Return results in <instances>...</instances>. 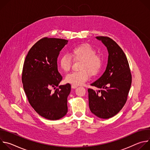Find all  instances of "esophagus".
Segmentation results:
<instances>
[{"label":"esophagus","mask_w":150,"mask_h":150,"mask_svg":"<svg viewBox=\"0 0 150 150\" xmlns=\"http://www.w3.org/2000/svg\"><path fill=\"white\" fill-rule=\"evenodd\" d=\"M71 87H72V88H76L77 87H78V85H71Z\"/></svg>","instance_id":"34e87169"}]
</instances>
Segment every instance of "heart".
<instances>
[{
  "label": "heart",
  "mask_w": 150,
  "mask_h": 150,
  "mask_svg": "<svg viewBox=\"0 0 150 150\" xmlns=\"http://www.w3.org/2000/svg\"><path fill=\"white\" fill-rule=\"evenodd\" d=\"M96 49L90 45L85 43L73 47L69 55L64 54L59 59V65L62 70L68 72L70 70L72 60L80 61L78 69L79 71L68 74L65 77L66 82L75 85H82L91 76H96L103 66V58L96 53Z\"/></svg>",
  "instance_id": "b5f03b06"
}]
</instances>
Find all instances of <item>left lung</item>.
I'll use <instances>...</instances> for the list:
<instances>
[{"label":"left lung","instance_id":"obj_1","mask_svg":"<svg viewBox=\"0 0 150 150\" xmlns=\"http://www.w3.org/2000/svg\"><path fill=\"white\" fill-rule=\"evenodd\" d=\"M109 52L108 63L103 74L88 88L89 107L91 112L102 119L110 118L125 104L132 83V75L127 57L116 42L109 37L97 36Z\"/></svg>","mask_w":150,"mask_h":150}]
</instances>
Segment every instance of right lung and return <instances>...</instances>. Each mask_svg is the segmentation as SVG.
I'll return each mask as SVG.
<instances>
[{
    "label": "right lung",
    "mask_w": 150,
    "mask_h": 150,
    "mask_svg": "<svg viewBox=\"0 0 150 150\" xmlns=\"http://www.w3.org/2000/svg\"><path fill=\"white\" fill-rule=\"evenodd\" d=\"M68 40L44 37L32 46L25 57L22 82L28 100L34 110L49 120H57L68 112L67 98L71 86L60 85L62 76L57 70V59Z\"/></svg>",
    "instance_id": "1"
}]
</instances>
